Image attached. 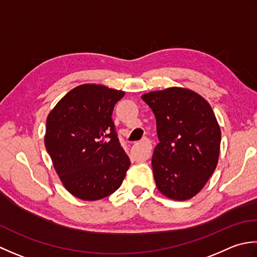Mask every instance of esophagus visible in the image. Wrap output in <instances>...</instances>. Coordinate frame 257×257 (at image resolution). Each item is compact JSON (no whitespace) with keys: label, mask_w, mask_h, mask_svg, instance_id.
<instances>
[{"label":"esophagus","mask_w":257,"mask_h":257,"mask_svg":"<svg viewBox=\"0 0 257 257\" xmlns=\"http://www.w3.org/2000/svg\"><path fill=\"white\" fill-rule=\"evenodd\" d=\"M141 145H143L145 150H146V159H149L151 156V150H152V144H151V141L148 138H144L142 141H141Z\"/></svg>","instance_id":"obj_1"}]
</instances>
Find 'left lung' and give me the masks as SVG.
I'll return each mask as SVG.
<instances>
[{
  "label": "left lung",
  "instance_id": "left-lung-1",
  "mask_svg": "<svg viewBox=\"0 0 257 257\" xmlns=\"http://www.w3.org/2000/svg\"><path fill=\"white\" fill-rule=\"evenodd\" d=\"M142 99L153 111L160 143L152 166L159 191L175 201L195 196L216 169L221 130L211 105L182 87L150 92Z\"/></svg>",
  "mask_w": 257,
  "mask_h": 257
}]
</instances>
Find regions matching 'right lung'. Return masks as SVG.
Instances as JSON below:
<instances>
[{
	"label": "right lung",
	"mask_w": 257,
	"mask_h": 257,
	"mask_svg": "<svg viewBox=\"0 0 257 257\" xmlns=\"http://www.w3.org/2000/svg\"><path fill=\"white\" fill-rule=\"evenodd\" d=\"M123 91L83 84L73 88L46 119L45 146L72 195L96 201L121 186L131 165L112 119Z\"/></svg>",
	"instance_id": "right-lung-1"
}]
</instances>
